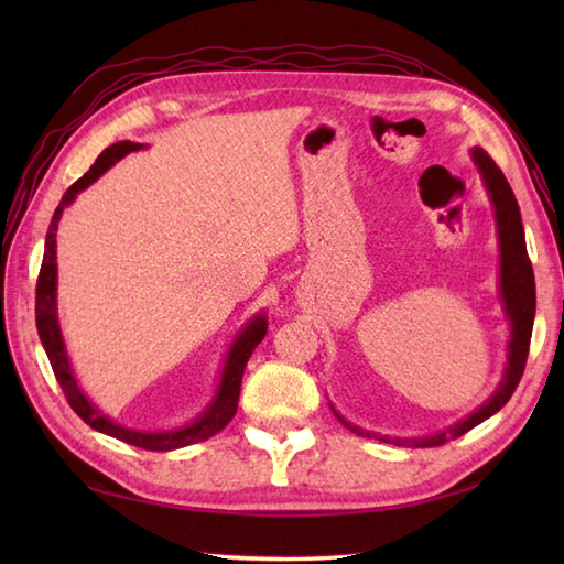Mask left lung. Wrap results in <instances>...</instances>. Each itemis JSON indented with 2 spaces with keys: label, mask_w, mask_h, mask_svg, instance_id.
<instances>
[{
  "label": "left lung",
  "mask_w": 564,
  "mask_h": 564,
  "mask_svg": "<svg viewBox=\"0 0 564 564\" xmlns=\"http://www.w3.org/2000/svg\"><path fill=\"white\" fill-rule=\"evenodd\" d=\"M473 162L477 164V172H480L482 182L487 186L489 200H492L495 218H497V235H499V295L501 303H505V315L509 317L511 327V339H509V356H507V368L505 378H501L499 388L495 390L492 398H489L480 410H475L470 416H465L463 422L453 424L448 431H441V434L431 436H419V438H398V436H380L370 434L354 426L351 422L334 410L339 422L351 429L358 436H376L378 441L394 443V446H410V448H431V446H443L448 438H458L467 431L482 424L485 419L497 414L501 406L509 402V398L517 390L519 380L523 376L525 358H529V346H531V332H533V317H535V279H533V267L529 259V251H525V237H523V223H521V210L519 203L513 198V191L507 182V176L501 174L495 160L480 148L473 150Z\"/></svg>",
  "instance_id": "8db88e82"
}]
</instances>
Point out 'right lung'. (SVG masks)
Wrapping results in <instances>:
<instances>
[{
	"mask_svg": "<svg viewBox=\"0 0 564 564\" xmlns=\"http://www.w3.org/2000/svg\"><path fill=\"white\" fill-rule=\"evenodd\" d=\"M142 148H145V145H140V142H130V140H121V142H116V145L106 148L97 158V162L89 166V172L84 174L82 178H77V182L65 191V196H63V200H59V206L55 208L51 227H47V235H45L43 263H41L39 283H35V327H39L41 344H43L47 358H51L53 373L59 382V388H63L65 398H67L72 410L77 412V416H82L91 429H97V431H101V434L113 436L118 441H126V443H130V446L145 448V451H176V448L191 446V443L206 441V438L218 434V431H223L227 424H230V419L237 412L239 388H242L245 366L249 361L251 351H254L259 341L267 337L269 322H267V315H257L242 332L237 334V339L232 341L230 351H227L223 376H220V382H218V392H215L213 402L206 406V412H203L198 419H194V422L182 426V429H172V431L126 429L121 424H116L113 419L101 414L97 406H94L87 400V394L79 390L77 378H75V373H72L69 358H67V351H65V341H63V334H59V322H57V303H55V291H57V263H55L57 223H59V218H63V210L69 206L72 200L77 198L79 191L91 186L106 170H111V166L118 160L126 158L128 152H135V150H142Z\"/></svg>",
	"mask_w": 564,
	"mask_h": 564,
	"instance_id": "right-lung-1",
	"label": "right lung"
}]
</instances>
